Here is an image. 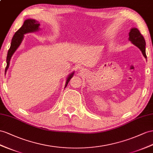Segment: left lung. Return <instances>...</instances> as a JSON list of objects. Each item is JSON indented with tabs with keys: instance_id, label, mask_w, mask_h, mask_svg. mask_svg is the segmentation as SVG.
Masks as SVG:
<instances>
[{
	"instance_id": "1",
	"label": "left lung",
	"mask_w": 153,
	"mask_h": 153,
	"mask_svg": "<svg viewBox=\"0 0 153 153\" xmlns=\"http://www.w3.org/2000/svg\"><path fill=\"white\" fill-rule=\"evenodd\" d=\"M128 36L129 40L135 46L138 47V48H140V50L142 51L143 56L146 59L147 56L146 53V41H145V39L142 35L140 32V31L136 28H132L130 32H129Z\"/></svg>"
}]
</instances>
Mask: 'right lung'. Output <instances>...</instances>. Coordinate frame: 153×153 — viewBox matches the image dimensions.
Returning a JSON list of instances; mask_svg holds the SVG:
<instances>
[{
	"instance_id": "add662e5",
	"label": "right lung",
	"mask_w": 153,
	"mask_h": 153,
	"mask_svg": "<svg viewBox=\"0 0 153 153\" xmlns=\"http://www.w3.org/2000/svg\"><path fill=\"white\" fill-rule=\"evenodd\" d=\"M39 23L38 21L34 20V19H27L25 22L24 24L22 26L19 28L15 33L11 39V46L10 48L8 50V52H7V58H6V62L7 65L5 70V72L9 67L10 65V61L11 59V57L12 56V55L15 52V51L17 49L19 45H21V43L23 39V37H24V34H26L27 33L30 32H36L39 30ZM74 75V73L70 74L68 77L67 78V80H66V85H68L69 81L71 79L72 77Z\"/></svg>"
}]
</instances>
